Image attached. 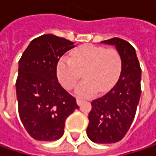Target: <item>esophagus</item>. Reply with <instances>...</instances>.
<instances>
[{
    "instance_id": "1",
    "label": "esophagus",
    "mask_w": 156,
    "mask_h": 156,
    "mask_svg": "<svg viewBox=\"0 0 156 156\" xmlns=\"http://www.w3.org/2000/svg\"><path fill=\"white\" fill-rule=\"evenodd\" d=\"M85 102V100L84 99H81V98H77V104H78V106H80L82 103H84Z\"/></svg>"
}]
</instances>
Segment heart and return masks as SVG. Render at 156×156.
<instances>
[{"instance_id":"1","label":"heart","mask_w":156,"mask_h":156,"mask_svg":"<svg viewBox=\"0 0 156 156\" xmlns=\"http://www.w3.org/2000/svg\"><path fill=\"white\" fill-rule=\"evenodd\" d=\"M122 59L117 49L86 44L71 52V58L63 57L57 66V75L67 88L75 87L84 72L85 80L76 88L78 96L87 98L110 90L120 76Z\"/></svg>"}]
</instances>
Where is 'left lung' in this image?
<instances>
[{
    "instance_id": "left-lung-1",
    "label": "left lung",
    "mask_w": 156,
    "mask_h": 156,
    "mask_svg": "<svg viewBox=\"0 0 156 156\" xmlns=\"http://www.w3.org/2000/svg\"><path fill=\"white\" fill-rule=\"evenodd\" d=\"M101 43L115 46L122 59L121 74L114 87L91 102L87 135L98 144L120 141L129 130L141 96V68L136 49L119 38Z\"/></svg>"
}]
</instances>
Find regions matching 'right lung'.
<instances>
[{
    "label": "right lung",
    "instance_id": "right-lung-1",
    "mask_svg": "<svg viewBox=\"0 0 156 156\" xmlns=\"http://www.w3.org/2000/svg\"><path fill=\"white\" fill-rule=\"evenodd\" d=\"M74 47V42L64 38L45 34L31 41L19 61V115L29 135L36 140L59 139L67 117L78 108L76 98L57 78L59 58Z\"/></svg>",
    "mask_w": 156,
    "mask_h": 156
}]
</instances>
